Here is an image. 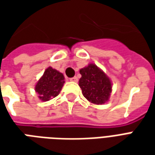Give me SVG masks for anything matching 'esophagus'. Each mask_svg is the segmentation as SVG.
I'll return each mask as SVG.
<instances>
[{
  "label": "esophagus",
  "mask_w": 155,
  "mask_h": 155,
  "mask_svg": "<svg viewBox=\"0 0 155 155\" xmlns=\"http://www.w3.org/2000/svg\"><path fill=\"white\" fill-rule=\"evenodd\" d=\"M70 81H73V82H77L78 81V78L76 76H74V77H72L70 79Z\"/></svg>",
  "instance_id": "esophagus-1"
}]
</instances>
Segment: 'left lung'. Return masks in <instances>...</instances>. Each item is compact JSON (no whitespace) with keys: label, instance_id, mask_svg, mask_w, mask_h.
I'll use <instances>...</instances> for the list:
<instances>
[{"label":"left lung","instance_id":"left-lung-1","mask_svg":"<svg viewBox=\"0 0 155 155\" xmlns=\"http://www.w3.org/2000/svg\"><path fill=\"white\" fill-rule=\"evenodd\" d=\"M80 73L81 78L79 85L84 97L95 104L107 102L112 91V84L104 71L94 64H89L81 69Z\"/></svg>","mask_w":155,"mask_h":155}]
</instances>
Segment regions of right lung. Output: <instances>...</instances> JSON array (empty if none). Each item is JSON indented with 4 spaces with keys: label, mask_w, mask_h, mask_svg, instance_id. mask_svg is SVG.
I'll use <instances>...</instances> for the list:
<instances>
[{
    "label": "right lung",
    "mask_w": 155,
    "mask_h": 155,
    "mask_svg": "<svg viewBox=\"0 0 155 155\" xmlns=\"http://www.w3.org/2000/svg\"><path fill=\"white\" fill-rule=\"evenodd\" d=\"M64 80L62 73L51 66L48 67L35 84V91L39 94V99L42 101H48L56 97L64 85Z\"/></svg>",
    "instance_id": "1"
}]
</instances>
